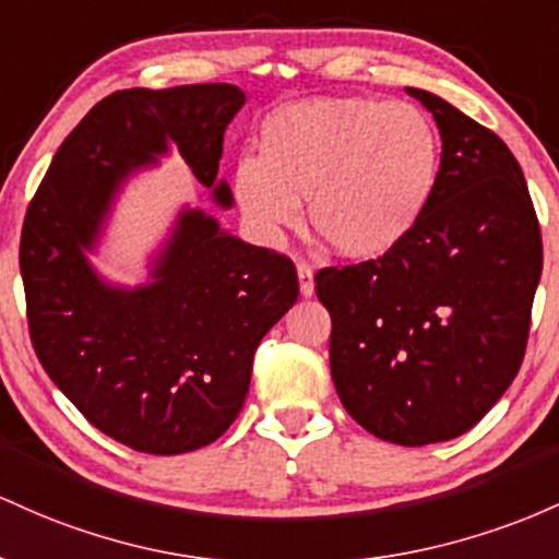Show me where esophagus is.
<instances>
[{
    "label": "esophagus",
    "instance_id": "esophagus-1",
    "mask_svg": "<svg viewBox=\"0 0 559 559\" xmlns=\"http://www.w3.org/2000/svg\"><path fill=\"white\" fill-rule=\"evenodd\" d=\"M298 282H300V296H313V269L306 261L298 263Z\"/></svg>",
    "mask_w": 559,
    "mask_h": 559
}]
</instances>
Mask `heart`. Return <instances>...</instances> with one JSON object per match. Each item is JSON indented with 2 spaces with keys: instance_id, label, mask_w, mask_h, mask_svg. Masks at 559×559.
<instances>
[{
  "instance_id": "obj_1",
  "label": "heart",
  "mask_w": 559,
  "mask_h": 559,
  "mask_svg": "<svg viewBox=\"0 0 559 559\" xmlns=\"http://www.w3.org/2000/svg\"><path fill=\"white\" fill-rule=\"evenodd\" d=\"M259 158L235 166V200L266 237L296 229L309 200L313 235L343 259H378L409 237L438 181L441 144L417 105L322 97L261 123Z\"/></svg>"
}]
</instances>
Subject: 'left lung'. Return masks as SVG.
Returning a JSON list of instances; mask_svg holds the SVG:
<instances>
[{"label": "left lung", "instance_id": "obj_1", "mask_svg": "<svg viewBox=\"0 0 559 559\" xmlns=\"http://www.w3.org/2000/svg\"><path fill=\"white\" fill-rule=\"evenodd\" d=\"M406 92L443 140L428 209L380 259L319 269L317 298L348 415L382 441L425 447L467 432L515 380L544 253L510 147L447 99Z\"/></svg>", "mask_w": 559, "mask_h": 559}]
</instances>
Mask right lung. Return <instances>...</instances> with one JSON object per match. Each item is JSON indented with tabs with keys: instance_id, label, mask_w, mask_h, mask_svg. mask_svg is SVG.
I'll list each match as a JSON object with an SVG mask.
<instances>
[{
	"instance_id": "right-lung-1",
	"label": "right lung",
	"mask_w": 559,
	"mask_h": 559,
	"mask_svg": "<svg viewBox=\"0 0 559 559\" xmlns=\"http://www.w3.org/2000/svg\"><path fill=\"white\" fill-rule=\"evenodd\" d=\"M242 105L231 84L112 92L60 144L23 222L21 277L44 372L94 428L144 454H185L227 432L261 337L296 304V266L190 209L150 285H105L84 250L121 181L168 144L229 209L216 177L224 131Z\"/></svg>"
}]
</instances>
